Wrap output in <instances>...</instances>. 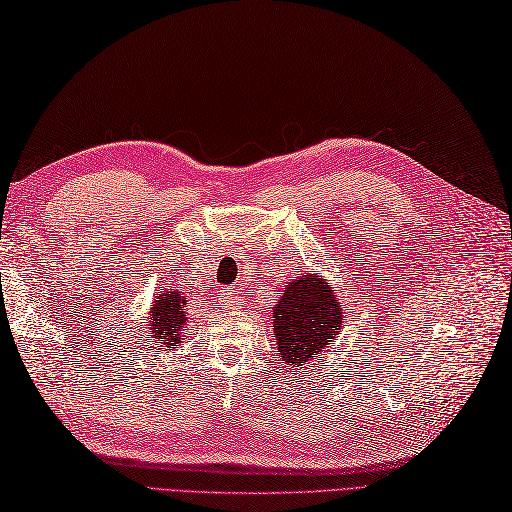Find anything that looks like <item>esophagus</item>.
<instances>
[{
    "label": "esophagus",
    "instance_id": "obj_1",
    "mask_svg": "<svg viewBox=\"0 0 512 512\" xmlns=\"http://www.w3.org/2000/svg\"><path fill=\"white\" fill-rule=\"evenodd\" d=\"M222 299H224V303H228V306H242V297H239V290H237V286H228V288H224L222 292Z\"/></svg>",
    "mask_w": 512,
    "mask_h": 512
}]
</instances>
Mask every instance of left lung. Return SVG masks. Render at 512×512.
Segmentation results:
<instances>
[{"label":"left lung","instance_id":"1","mask_svg":"<svg viewBox=\"0 0 512 512\" xmlns=\"http://www.w3.org/2000/svg\"><path fill=\"white\" fill-rule=\"evenodd\" d=\"M270 321L281 361L292 369L321 358L332 345L343 328V308L328 279L306 270L279 292Z\"/></svg>","mask_w":512,"mask_h":512}]
</instances>
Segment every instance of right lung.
<instances>
[{"label":"right lung","instance_id":"add662e5","mask_svg":"<svg viewBox=\"0 0 512 512\" xmlns=\"http://www.w3.org/2000/svg\"><path fill=\"white\" fill-rule=\"evenodd\" d=\"M149 332L147 341L156 343L158 350H171L184 343V328H187V297L180 290L162 288L160 295L151 301L149 314L145 317Z\"/></svg>","mask_w":512,"mask_h":512}]
</instances>
